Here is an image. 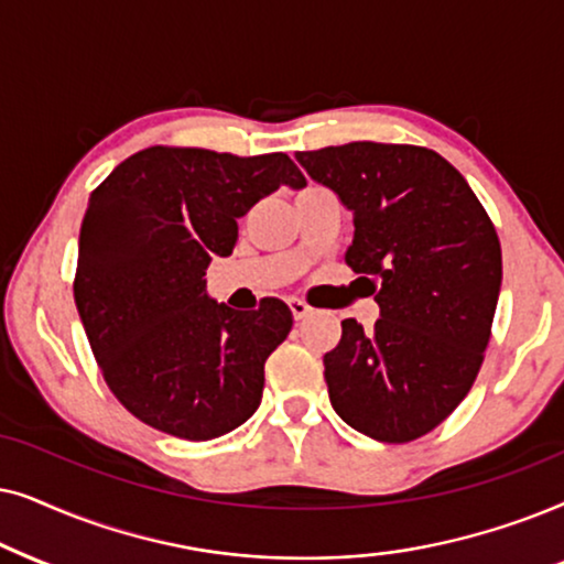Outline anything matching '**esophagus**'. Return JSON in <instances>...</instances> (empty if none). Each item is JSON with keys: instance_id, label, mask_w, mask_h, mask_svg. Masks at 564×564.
<instances>
[{"instance_id": "esophagus-1", "label": "esophagus", "mask_w": 564, "mask_h": 564, "mask_svg": "<svg viewBox=\"0 0 564 564\" xmlns=\"http://www.w3.org/2000/svg\"><path fill=\"white\" fill-rule=\"evenodd\" d=\"M289 306H291V314H294V319H304L306 314L312 312V306L304 302V299H289Z\"/></svg>"}]
</instances>
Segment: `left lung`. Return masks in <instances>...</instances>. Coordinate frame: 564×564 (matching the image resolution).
Returning a JSON list of instances; mask_svg holds the SVG:
<instances>
[{
    "mask_svg": "<svg viewBox=\"0 0 564 564\" xmlns=\"http://www.w3.org/2000/svg\"><path fill=\"white\" fill-rule=\"evenodd\" d=\"M352 212L345 262L371 278L381 317L343 319L325 352L329 402L350 427L408 444L475 384L502 281L495 224L462 172L433 149L352 141L296 152Z\"/></svg>",
    "mask_w": 564,
    "mask_h": 564,
    "instance_id": "8db88e82",
    "label": "left lung"
}]
</instances>
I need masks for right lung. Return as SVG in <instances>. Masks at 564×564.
I'll return each instance as SVG.
<instances>
[{"mask_svg": "<svg viewBox=\"0 0 564 564\" xmlns=\"http://www.w3.org/2000/svg\"><path fill=\"white\" fill-rule=\"evenodd\" d=\"M306 177L289 154L149 147L89 195L74 302L105 384L156 431L212 441L258 410L265 360L294 325L281 299L235 312L206 270L237 242V219Z\"/></svg>", "mask_w": 564, "mask_h": 564, "instance_id": "obj_1", "label": "right lung"}]
</instances>
